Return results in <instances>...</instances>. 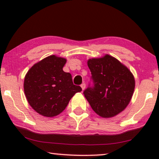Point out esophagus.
<instances>
[{
  "label": "esophagus",
  "mask_w": 159,
  "mask_h": 159,
  "mask_svg": "<svg viewBox=\"0 0 159 159\" xmlns=\"http://www.w3.org/2000/svg\"><path fill=\"white\" fill-rule=\"evenodd\" d=\"M85 87H86V84H84V83H82V84H81V88H82V90H84V89H85Z\"/></svg>",
  "instance_id": "obj_1"
}]
</instances>
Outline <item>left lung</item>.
Instances as JSON below:
<instances>
[{
  "label": "left lung",
  "mask_w": 159,
  "mask_h": 159,
  "mask_svg": "<svg viewBox=\"0 0 159 159\" xmlns=\"http://www.w3.org/2000/svg\"><path fill=\"white\" fill-rule=\"evenodd\" d=\"M93 88L84 91L91 108L100 116L111 118L123 111L131 101L135 87L132 73L116 58L106 54L88 60Z\"/></svg>",
  "instance_id": "8db88e82"
}]
</instances>
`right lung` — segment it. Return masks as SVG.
Here are the masks:
<instances>
[{
    "instance_id": "obj_1",
    "label": "right lung",
    "mask_w": 159,
    "mask_h": 159,
    "mask_svg": "<svg viewBox=\"0 0 159 159\" xmlns=\"http://www.w3.org/2000/svg\"><path fill=\"white\" fill-rule=\"evenodd\" d=\"M66 59L49 56L34 64L26 74L24 91L30 106L39 114L53 117L60 114L80 86L73 84L70 73L63 71Z\"/></svg>"
}]
</instances>
